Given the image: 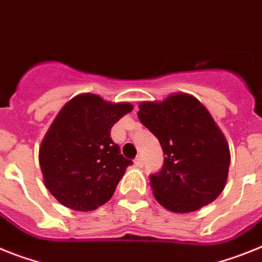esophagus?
Wrapping results in <instances>:
<instances>
[{
  "label": "esophagus",
  "mask_w": 262,
  "mask_h": 262,
  "mask_svg": "<svg viewBox=\"0 0 262 262\" xmlns=\"http://www.w3.org/2000/svg\"><path fill=\"white\" fill-rule=\"evenodd\" d=\"M135 165L136 167H143V164H144V162H143V156L142 155H139V156H136V159H135Z\"/></svg>",
  "instance_id": "obj_1"
}]
</instances>
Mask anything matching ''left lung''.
Here are the masks:
<instances>
[{
	"label": "left lung",
	"mask_w": 262,
	"mask_h": 262,
	"mask_svg": "<svg viewBox=\"0 0 262 262\" xmlns=\"http://www.w3.org/2000/svg\"><path fill=\"white\" fill-rule=\"evenodd\" d=\"M138 118L160 142L162 171L151 175L160 205L175 213L198 211L225 187L231 152L224 134L207 108L189 94H171L160 102H142Z\"/></svg>",
	"instance_id": "left-lung-1"
}]
</instances>
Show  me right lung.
I'll return each mask as SVG.
<instances>
[{
  "label": "right lung",
  "mask_w": 262,
  "mask_h": 262,
  "mask_svg": "<svg viewBox=\"0 0 262 262\" xmlns=\"http://www.w3.org/2000/svg\"><path fill=\"white\" fill-rule=\"evenodd\" d=\"M133 104L113 103L84 93L70 99L55 116L39 147L46 188L73 211H94L111 199L133 164L123 158L110 133Z\"/></svg>",
  "instance_id": "right-lung-1"
}]
</instances>
